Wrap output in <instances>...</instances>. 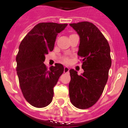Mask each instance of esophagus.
I'll use <instances>...</instances> for the list:
<instances>
[{
    "label": "esophagus",
    "mask_w": 128,
    "mask_h": 128,
    "mask_svg": "<svg viewBox=\"0 0 128 128\" xmlns=\"http://www.w3.org/2000/svg\"><path fill=\"white\" fill-rule=\"evenodd\" d=\"M69 71H70V68H68V67H67V66L64 67V72H65V73H67V72H68Z\"/></svg>",
    "instance_id": "34e87169"
}]
</instances>
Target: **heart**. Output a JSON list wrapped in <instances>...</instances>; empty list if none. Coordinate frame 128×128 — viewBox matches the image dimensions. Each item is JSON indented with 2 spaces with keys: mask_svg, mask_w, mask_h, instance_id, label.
I'll list each match as a JSON object with an SVG mask.
<instances>
[{
  "mask_svg": "<svg viewBox=\"0 0 128 128\" xmlns=\"http://www.w3.org/2000/svg\"><path fill=\"white\" fill-rule=\"evenodd\" d=\"M65 60H66V61H67V59H66H66H65Z\"/></svg>",
  "mask_w": 128,
  "mask_h": 128,
  "instance_id": "1",
  "label": "heart"
}]
</instances>
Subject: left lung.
<instances>
[{
  "label": "left lung",
  "mask_w": 128,
  "mask_h": 128,
  "mask_svg": "<svg viewBox=\"0 0 128 128\" xmlns=\"http://www.w3.org/2000/svg\"><path fill=\"white\" fill-rule=\"evenodd\" d=\"M80 36L78 55L83 58L81 75L70 70V100L74 106L85 109L94 106L104 90L111 67L109 44L100 31L92 22L70 24Z\"/></svg>",
  "instance_id": "1"
}]
</instances>
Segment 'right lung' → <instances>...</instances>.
Wrapping results in <instances>:
<instances>
[{
	"mask_svg": "<svg viewBox=\"0 0 128 128\" xmlns=\"http://www.w3.org/2000/svg\"><path fill=\"white\" fill-rule=\"evenodd\" d=\"M68 24L40 22L26 34L19 46L16 71L20 88L26 101L33 107L49 105L54 96V87L64 72L61 64L49 70L44 62L45 55L53 50L58 33Z\"/></svg>",
	"mask_w": 128,
	"mask_h": 128,
	"instance_id": "right-lung-1",
	"label": "right lung"
}]
</instances>
